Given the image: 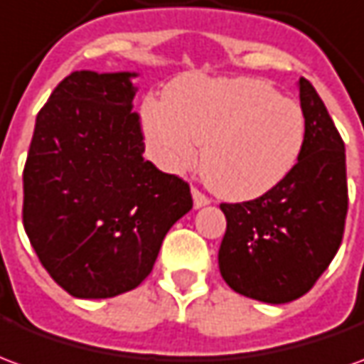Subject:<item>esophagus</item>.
<instances>
[{
	"mask_svg": "<svg viewBox=\"0 0 364 364\" xmlns=\"http://www.w3.org/2000/svg\"><path fill=\"white\" fill-rule=\"evenodd\" d=\"M193 203H195V208H200V206L210 205V198L206 197L203 191H198L197 187H193Z\"/></svg>",
	"mask_w": 364,
	"mask_h": 364,
	"instance_id": "1",
	"label": "esophagus"
}]
</instances>
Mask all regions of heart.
Segmentation results:
<instances>
[{
	"label": "heart",
	"mask_w": 364,
	"mask_h": 364,
	"mask_svg": "<svg viewBox=\"0 0 364 364\" xmlns=\"http://www.w3.org/2000/svg\"><path fill=\"white\" fill-rule=\"evenodd\" d=\"M144 132L166 169L189 167L203 146L200 169L218 195L247 200L290 173L306 136L302 109L259 80L191 75L146 101Z\"/></svg>",
	"instance_id": "1"
}]
</instances>
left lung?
Returning a JSON list of instances; mask_svg holds the SVG:
<instances>
[{
  "mask_svg": "<svg viewBox=\"0 0 364 364\" xmlns=\"http://www.w3.org/2000/svg\"><path fill=\"white\" fill-rule=\"evenodd\" d=\"M306 136L290 173L265 195L222 203L218 267L230 289L284 304L304 296L341 245L347 216L345 144L314 85L298 82Z\"/></svg>",
  "mask_w": 364,
  "mask_h": 364,
  "instance_id": "1",
  "label": "left lung"
}]
</instances>
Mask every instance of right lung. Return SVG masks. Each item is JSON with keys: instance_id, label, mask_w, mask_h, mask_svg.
<instances>
[{"instance_id": "add662e5", "label": "right lung", "mask_w": 364, "mask_h": 364, "mask_svg": "<svg viewBox=\"0 0 364 364\" xmlns=\"http://www.w3.org/2000/svg\"><path fill=\"white\" fill-rule=\"evenodd\" d=\"M134 75L72 72L36 117L23 226L43 267L75 298L136 289L193 208L189 183L142 158Z\"/></svg>"}]
</instances>
